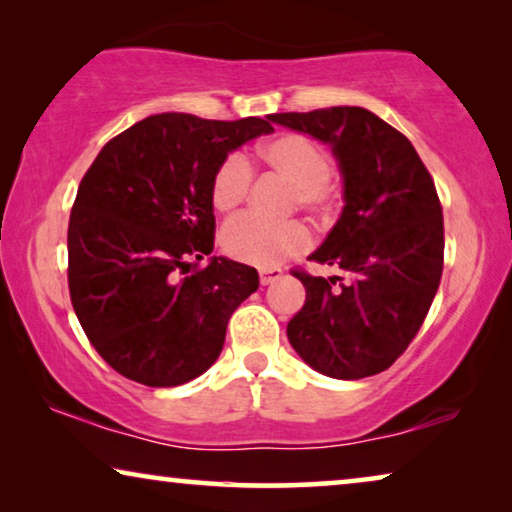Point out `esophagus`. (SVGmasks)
<instances>
[{
	"mask_svg": "<svg viewBox=\"0 0 512 512\" xmlns=\"http://www.w3.org/2000/svg\"><path fill=\"white\" fill-rule=\"evenodd\" d=\"M285 273L278 266H269V269H259V280H262V285H271V282L280 280Z\"/></svg>",
	"mask_w": 512,
	"mask_h": 512,
	"instance_id": "34e87169",
	"label": "esophagus"
}]
</instances>
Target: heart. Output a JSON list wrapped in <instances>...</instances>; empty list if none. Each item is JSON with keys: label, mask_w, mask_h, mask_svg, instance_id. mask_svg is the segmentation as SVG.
Masks as SVG:
<instances>
[{"label": "heart", "mask_w": 512, "mask_h": 512, "mask_svg": "<svg viewBox=\"0 0 512 512\" xmlns=\"http://www.w3.org/2000/svg\"><path fill=\"white\" fill-rule=\"evenodd\" d=\"M255 156L271 172L292 181L289 209L301 207L312 216H326L338 202V183L331 177V156L312 137L282 133L259 144ZM253 179V167L246 156H225L213 172L211 204L218 211L236 209L248 197ZM310 243V230L301 220L269 223L255 213H241L223 227L225 253L264 269L305 253Z\"/></svg>", "instance_id": "b5f03b06"}]
</instances>
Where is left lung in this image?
<instances>
[{
  "instance_id": "8db88e82",
  "label": "left lung",
  "mask_w": 512,
  "mask_h": 512,
  "mask_svg": "<svg viewBox=\"0 0 512 512\" xmlns=\"http://www.w3.org/2000/svg\"><path fill=\"white\" fill-rule=\"evenodd\" d=\"M271 121L329 142L345 177V209L310 255L345 278L294 269L305 305L287 338L310 368L363 379L416 338L444 271V216L434 181L400 131L363 108L280 112Z\"/></svg>"
}]
</instances>
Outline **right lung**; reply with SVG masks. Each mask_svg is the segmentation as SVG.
I'll return each mask as SVG.
<instances>
[{"label":"right lung","mask_w":512,"mask_h":512,"mask_svg":"<svg viewBox=\"0 0 512 512\" xmlns=\"http://www.w3.org/2000/svg\"><path fill=\"white\" fill-rule=\"evenodd\" d=\"M266 119L154 114L105 144L68 220V292L103 361L165 388L216 361L232 312L257 292L253 266L213 257L211 179Z\"/></svg>","instance_id":"right-lung-1"}]
</instances>
